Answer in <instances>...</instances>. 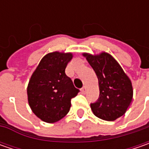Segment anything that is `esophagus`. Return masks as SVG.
<instances>
[{"label":"esophagus","mask_w":149,"mask_h":149,"mask_svg":"<svg viewBox=\"0 0 149 149\" xmlns=\"http://www.w3.org/2000/svg\"><path fill=\"white\" fill-rule=\"evenodd\" d=\"M83 94H85L86 93V91H87V88H86V86H84L83 88L81 89V90H80Z\"/></svg>","instance_id":"obj_1"}]
</instances>
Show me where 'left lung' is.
Masks as SVG:
<instances>
[{
    "label": "left lung",
    "instance_id": "8db88e82",
    "mask_svg": "<svg viewBox=\"0 0 149 149\" xmlns=\"http://www.w3.org/2000/svg\"><path fill=\"white\" fill-rule=\"evenodd\" d=\"M99 80L100 98L90 107L96 117L114 121L126 113L133 99V86L129 76L111 54L83 53Z\"/></svg>",
    "mask_w": 149,
    "mask_h": 149
}]
</instances>
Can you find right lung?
Instances as JSON below:
<instances>
[{
  "label": "right lung",
  "mask_w": 149,
  "mask_h": 149,
  "mask_svg": "<svg viewBox=\"0 0 149 149\" xmlns=\"http://www.w3.org/2000/svg\"><path fill=\"white\" fill-rule=\"evenodd\" d=\"M72 53L54 51L45 54L33 72L27 86L32 112L45 123L60 120L70 111L71 99L79 92L65 74Z\"/></svg>",
  "instance_id": "add662e5"
}]
</instances>
